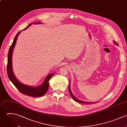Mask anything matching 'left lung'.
<instances>
[{
  "label": "left lung",
  "mask_w": 127,
  "mask_h": 127,
  "mask_svg": "<svg viewBox=\"0 0 127 127\" xmlns=\"http://www.w3.org/2000/svg\"><path fill=\"white\" fill-rule=\"evenodd\" d=\"M114 43L116 45H118V44L116 42H115V41H114ZM68 90H69V93H70V95H71V96L72 97V98L75 100V101H77V102H79V103H88V104H89V103H94V102H85V101H82V100H79V99H77V98H76L74 95H73V94H72V93L71 92V90H70V85H69H69H68Z\"/></svg>",
  "instance_id": "8db88e82"
}]
</instances>
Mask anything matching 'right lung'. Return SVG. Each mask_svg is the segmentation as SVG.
I'll return each mask as SVG.
<instances>
[{
	"label": "right lung",
	"mask_w": 127,
	"mask_h": 127,
	"mask_svg": "<svg viewBox=\"0 0 127 127\" xmlns=\"http://www.w3.org/2000/svg\"><path fill=\"white\" fill-rule=\"evenodd\" d=\"M41 22L38 23H34L35 24H41ZM33 23L30 24L26 28L23 29V30H25L27 29L30 26H31ZM22 30V31H23ZM21 31L18 32L17 34L16 35L14 40L12 43V45L11 46L9 51L8 54V62L7 65V71L8 77L12 83L15 85V86L17 88V89L22 93L32 96V97H40L45 95L48 90L49 87V81L50 78L55 74L54 73H50L48 74L46 78L45 79L44 82L40 85H38L37 86H32L30 85H27L25 84H23L20 82L15 76L13 69H12V56L13 51L14 50V47L15 46L17 39L18 38V35L21 33Z\"/></svg>",
	"instance_id": "1"
}]
</instances>
